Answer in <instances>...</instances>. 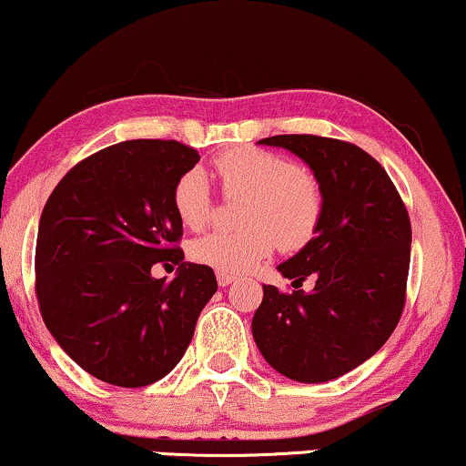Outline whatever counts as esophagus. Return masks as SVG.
I'll list each match as a JSON object with an SVG mask.
<instances>
[{
  "mask_svg": "<svg viewBox=\"0 0 466 466\" xmlns=\"http://www.w3.org/2000/svg\"><path fill=\"white\" fill-rule=\"evenodd\" d=\"M234 276H229V273H217V282H218V287H228V284H232L234 282Z\"/></svg>",
  "mask_w": 466,
  "mask_h": 466,
  "instance_id": "1",
  "label": "esophagus"
}]
</instances>
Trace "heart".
Listing matches in <instances>:
<instances>
[{"instance_id":"1","label":"heart","mask_w":466,"mask_h":466,"mask_svg":"<svg viewBox=\"0 0 466 466\" xmlns=\"http://www.w3.org/2000/svg\"><path fill=\"white\" fill-rule=\"evenodd\" d=\"M212 169L223 195H248L238 232H208L195 238L188 256L198 265L218 273L240 276L276 249H304L317 237L323 221L325 198L319 179L299 169L289 156L256 147H234L218 154ZM171 204L179 221L201 229L210 221L215 199L199 169H188L176 179Z\"/></svg>"}]
</instances>
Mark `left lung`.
<instances>
[{"label":"left lung","mask_w":466,"mask_h":466,"mask_svg":"<svg viewBox=\"0 0 466 466\" xmlns=\"http://www.w3.org/2000/svg\"><path fill=\"white\" fill-rule=\"evenodd\" d=\"M258 143L299 156L323 188L317 237L279 265L290 293L265 284L251 332L265 360L295 382H329L382 347L406 304L412 228L393 179L354 143L279 134ZM312 275L310 294L299 287Z\"/></svg>","instance_id":"obj_1"}]
</instances>
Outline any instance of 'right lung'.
<instances>
[{
  "instance_id": "right-lung-1",
  "label": "right lung",
  "mask_w": 466,
  "mask_h": 466,
  "mask_svg": "<svg viewBox=\"0 0 466 466\" xmlns=\"http://www.w3.org/2000/svg\"><path fill=\"white\" fill-rule=\"evenodd\" d=\"M199 160L177 141L137 138L95 151L56 184L38 223L41 317L58 345L102 382L138 389L165 378L217 293L210 267L182 262L171 190ZM156 261L179 264L171 283Z\"/></svg>"
}]
</instances>
